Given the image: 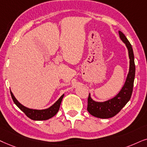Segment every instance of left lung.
<instances>
[{"label":"left lung","mask_w":147,"mask_h":147,"mask_svg":"<svg viewBox=\"0 0 147 147\" xmlns=\"http://www.w3.org/2000/svg\"><path fill=\"white\" fill-rule=\"evenodd\" d=\"M119 34L120 38L125 44L128 49L129 57V72L123 87L117 95L112 99L103 102H98L93 100L90 97V94H89L87 99V111L93 116L98 118L109 119L115 116L130 100L132 94L136 71L133 49L130 42L123 33L119 31Z\"/></svg>","instance_id":"left-lung-1"}]
</instances>
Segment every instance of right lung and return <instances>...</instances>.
Returning <instances> with one entry per match:
<instances>
[{"label": "right lung", "instance_id": "add662e5", "mask_svg": "<svg viewBox=\"0 0 147 147\" xmlns=\"http://www.w3.org/2000/svg\"><path fill=\"white\" fill-rule=\"evenodd\" d=\"M11 96L12 99L13 100L14 103L17 105V107L19 108L20 110L23 111L28 117H29L30 119H31L32 120L36 121L49 119L51 118L52 117H53L54 115H56L57 111H59V109H60V104L62 102V98L64 97V94H63V95L57 100V102H55L51 107H50L47 109H43V110H35V109H28V108L24 107V106L21 105V104L16 100V98H15V96H13V93L11 92Z\"/></svg>", "mask_w": 147, "mask_h": 147}]
</instances>
